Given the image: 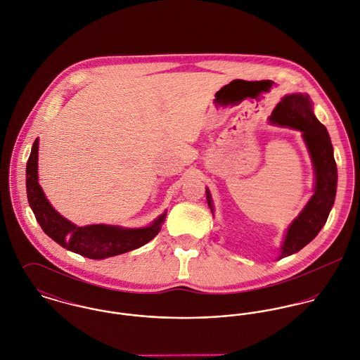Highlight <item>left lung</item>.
<instances>
[{
    "instance_id": "8db88e82",
    "label": "left lung",
    "mask_w": 360,
    "mask_h": 360,
    "mask_svg": "<svg viewBox=\"0 0 360 360\" xmlns=\"http://www.w3.org/2000/svg\"><path fill=\"white\" fill-rule=\"evenodd\" d=\"M271 124L290 127L302 132L315 169V193L291 222L281 245L280 258L288 257L315 239L326 224L337 192V164L333 145L326 127L312 110V102L307 94H291L281 99L269 117ZM207 202L214 214L210 191L205 189Z\"/></svg>"
}]
</instances>
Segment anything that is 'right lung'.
<instances>
[{
	"instance_id": "1",
	"label": "right lung",
	"mask_w": 360,
	"mask_h": 360,
	"mask_svg": "<svg viewBox=\"0 0 360 360\" xmlns=\"http://www.w3.org/2000/svg\"><path fill=\"white\" fill-rule=\"evenodd\" d=\"M39 139L34 141L26 165V192L29 204L42 231L62 247L91 259H103L139 248L156 238L167 211L146 228L129 229L113 225L77 226L63 218L46 200L39 184Z\"/></svg>"
}]
</instances>
